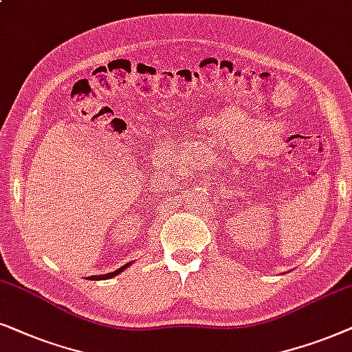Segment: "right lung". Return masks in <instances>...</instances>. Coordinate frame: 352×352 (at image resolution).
I'll return each mask as SVG.
<instances>
[{
	"instance_id": "obj_1",
	"label": "right lung",
	"mask_w": 352,
	"mask_h": 352,
	"mask_svg": "<svg viewBox=\"0 0 352 352\" xmlns=\"http://www.w3.org/2000/svg\"><path fill=\"white\" fill-rule=\"evenodd\" d=\"M129 264H125V265H122L120 267V269H117L116 272H111V274H106V275H93V277H88V278H95V280H107V278H112V277H114V275H119L120 274V272L122 270H124L125 269V267H127Z\"/></svg>"
}]
</instances>
